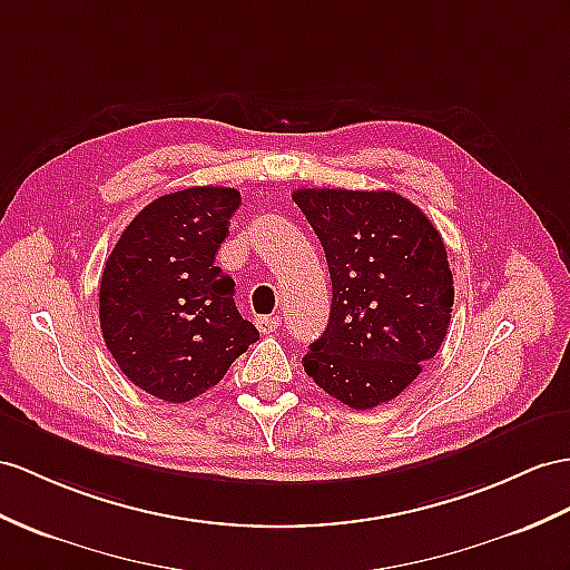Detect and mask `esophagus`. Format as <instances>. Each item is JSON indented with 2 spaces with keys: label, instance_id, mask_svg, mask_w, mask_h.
I'll use <instances>...</instances> for the list:
<instances>
[{
  "label": "esophagus",
  "instance_id": "obj_1",
  "mask_svg": "<svg viewBox=\"0 0 570 570\" xmlns=\"http://www.w3.org/2000/svg\"><path fill=\"white\" fill-rule=\"evenodd\" d=\"M256 326L261 333H275L277 326H281V322H277V316H258Z\"/></svg>",
  "mask_w": 570,
  "mask_h": 570
}]
</instances>
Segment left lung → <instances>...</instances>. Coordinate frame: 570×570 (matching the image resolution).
I'll use <instances>...</instances> for the list:
<instances>
[{
	"label": "left lung",
	"instance_id": "left-lung-1",
	"mask_svg": "<svg viewBox=\"0 0 570 570\" xmlns=\"http://www.w3.org/2000/svg\"><path fill=\"white\" fill-rule=\"evenodd\" d=\"M293 200L324 246L333 299L304 372L341 404L399 396L435 357L454 302L448 248L419 205L394 190L299 188Z\"/></svg>",
	"mask_w": 570,
	"mask_h": 570
}]
</instances>
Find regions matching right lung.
I'll return each instance as SVG.
<instances>
[{"label": "right lung", "instance_id": "obj_1", "mask_svg": "<svg viewBox=\"0 0 570 570\" xmlns=\"http://www.w3.org/2000/svg\"><path fill=\"white\" fill-rule=\"evenodd\" d=\"M239 203L237 188L166 193L125 227L106 261L104 341L125 377L169 404L205 394L258 341L234 304V281L215 266Z\"/></svg>", "mask_w": 570, "mask_h": 570}]
</instances>
